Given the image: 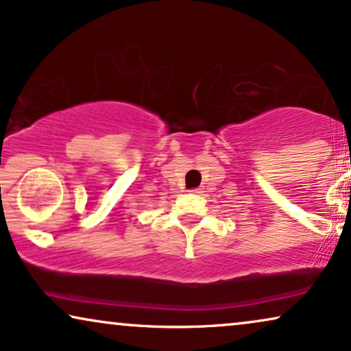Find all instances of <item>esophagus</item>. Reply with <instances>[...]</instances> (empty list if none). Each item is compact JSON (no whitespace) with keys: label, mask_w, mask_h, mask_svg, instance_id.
<instances>
[{"label":"esophagus","mask_w":351,"mask_h":351,"mask_svg":"<svg viewBox=\"0 0 351 351\" xmlns=\"http://www.w3.org/2000/svg\"><path fill=\"white\" fill-rule=\"evenodd\" d=\"M191 193H195V194H199V193H202V191H200V189H193V191H191Z\"/></svg>","instance_id":"34e87169"}]
</instances>
